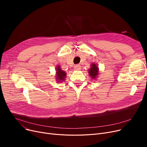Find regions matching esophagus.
<instances>
[{
    "label": "esophagus",
    "instance_id": "34e87169",
    "mask_svg": "<svg viewBox=\"0 0 147 147\" xmlns=\"http://www.w3.org/2000/svg\"><path fill=\"white\" fill-rule=\"evenodd\" d=\"M74 69H76V70H79V69L81 68V67L79 65H76L74 67Z\"/></svg>",
    "mask_w": 147,
    "mask_h": 147
}]
</instances>
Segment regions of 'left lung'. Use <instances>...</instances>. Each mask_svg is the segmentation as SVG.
<instances>
[{
	"instance_id": "left-lung-1",
	"label": "left lung",
	"mask_w": 147,
	"mask_h": 147,
	"mask_svg": "<svg viewBox=\"0 0 147 147\" xmlns=\"http://www.w3.org/2000/svg\"><path fill=\"white\" fill-rule=\"evenodd\" d=\"M91 68L89 69V74L92 77V79L95 78L98 74V67L95 64H92Z\"/></svg>"
}]
</instances>
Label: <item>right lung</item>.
<instances>
[{"instance_id": "obj_1", "label": "right lung", "mask_w": 147, "mask_h": 147, "mask_svg": "<svg viewBox=\"0 0 147 147\" xmlns=\"http://www.w3.org/2000/svg\"><path fill=\"white\" fill-rule=\"evenodd\" d=\"M57 81L58 82H63L65 80V78L66 77V73L62 70L59 66H57Z\"/></svg>"}]
</instances>
